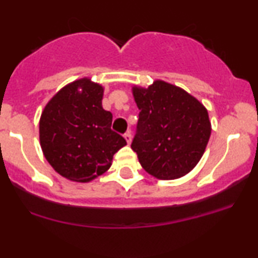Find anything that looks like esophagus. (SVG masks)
Returning a JSON list of instances; mask_svg holds the SVG:
<instances>
[{
  "label": "esophagus",
  "mask_w": 258,
  "mask_h": 258,
  "mask_svg": "<svg viewBox=\"0 0 258 258\" xmlns=\"http://www.w3.org/2000/svg\"><path fill=\"white\" fill-rule=\"evenodd\" d=\"M123 137H125V139H126V142H127V144H131V142H132V136H131V132H126L125 133V136H123Z\"/></svg>",
  "instance_id": "esophagus-1"
}]
</instances>
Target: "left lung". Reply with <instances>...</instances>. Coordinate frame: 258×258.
Returning a JSON list of instances; mask_svg holds the SVG:
<instances>
[{
	"label": "left lung",
	"mask_w": 258,
	"mask_h": 258,
	"mask_svg": "<svg viewBox=\"0 0 258 258\" xmlns=\"http://www.w3.org/2000/svg\"><path fill=\"white\" fill-rule=\"evenodd\" d=\"M139 120L132 150L149 174L178 179L196 167L212 133L207 108L184 89L163 80L133 86Z\"/></svg>",
	"instance_id": "8db88e82"
}]
</instances>
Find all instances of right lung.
I'll return each instance as SVG.
<instances>
[{"instance_id":"add662e5","label":"right lung","mask_w":258,"mask_h":258,"mask_svg":"<svg viewBox=\"0 0 258 258\" xmlns=\"http://www.w3.org/2000/svg\"><path fill=\"white\" fill-rule=\"evenodd\" d=\"M103 86L82 78L67 84L42 111L39 142L44 157L68 180L89 182L110 168L125 138L111 130L102 107Z\"/></svg>"}]
</instances>
